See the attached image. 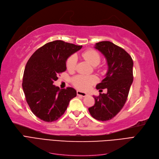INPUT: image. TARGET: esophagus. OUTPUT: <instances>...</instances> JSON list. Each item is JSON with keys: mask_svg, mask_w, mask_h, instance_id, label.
<instances>
[{"mask_svg": "<svg viewBox=\"0 0 159 159\" xmlns=\"http://www.w3.org/2000/svg\"><path fill=\"white\" fill-rule=\"evenodd\" d=\"M77 95H80V96H81V97H85V96L88 95V93L83 92V91H81L78 90L77 91Z\"/></svg>", "mask_w": 159, "mask_h": 159, "instance_id": "obj_1", "label": "esophagus"}]
</instances>
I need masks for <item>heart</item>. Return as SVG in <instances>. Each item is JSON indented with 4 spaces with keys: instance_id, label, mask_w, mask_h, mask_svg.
Instances as JSON below:
<instances>
[{
    "instance_id": "obj_1",
    "label": "heart",
    "mask_w": 159,
    "mask_h": 159,
    "mask_svg": "<svg viewBox=\"0 0 159 159\" xmlns=\"http://www.w3.org/2000/svg\"><path fill=\"white\" fill-rule=\"evenodd\" d=\"M84 58L93 66H98L101 61V56L98 52L93 50H86L82 53ZM77 64V57L71 55L66 61V67L68 70L75 69ZM97 77L95 75H78L73 78L74 85L78 88L82 90H88L98 81Z\"/></svg>"
}]
</instances>
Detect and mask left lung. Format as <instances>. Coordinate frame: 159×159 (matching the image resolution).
I'll return each mask as SVG.
<instances>
[{
  "label": "left lung",
  "mask_w": 159,
  "mask_h": 159,
  "mask_svg": "<svg viewBox=\"0 0 159 159\" xmlns=\"http://www.w3.org/2000/svg\"><path fill=\"white\" fill-rule=\"evenodd\" d=\"M99 50L107 60L108 70L102 82L96 89H107V93H99L93 106L88 109L94 119L108 121L116 115L125 103L130 87L133 83V61L128 53L109 41L96 43Z\"/></svg>",
  "instance_id": "obj_1"
}]
</instances>
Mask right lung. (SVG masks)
I'll return each mask as SVG.
<instances>
[{
    "label": "right lung",
    "instance_id": "1",
    "mask_svg": "<svg viewBox=\"0 0 159 159\" xmlns=\"http://www.w3.org/2000/svg\"><path fill=\"white\" fill-rule=\"evenodd\" d=\"M81 48L55 40L38 49L28 60L24 71L22 89L32 113L41 120L56 121L76 96L74 88L60 89L53 83L58 79L59 74L66 71L67 59Z\"/></svg>",
    "mask_w": 159,
    "mask_h": 159
}]
</instances>
